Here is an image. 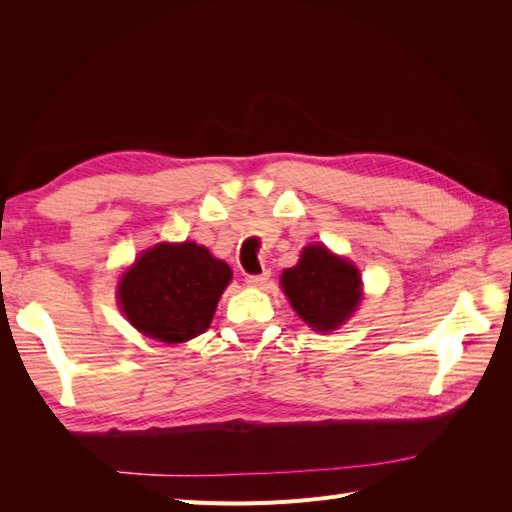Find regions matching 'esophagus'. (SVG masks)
<instances>
[{
    "label": "esophagus",
    "mask_w": 512,
    "mask_h": 512,
    "mask_svg": "<svg viewBox=\"0 0 512 512\" xmlns=\"http://www.w3.org/2000/svg\"><path fill=\"white\" fill-rule=\"evenodd\" d=\"M245 282H247V286H252V288H262L269 282V271L258 273V275H247Z\"/></svg>",
    "instance_id": "esophagus-1"
}]
</instances>
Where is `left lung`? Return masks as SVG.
Masks as SVG:
<instances>
[{"label":"left lung","mask_w":512,"mask_h":512,"mask_svg":"<svg viewBox=\"0 0 512 512\" xmlns=\"http://www.w3.org/2000/svg\"><path fill=\"white\" fill-rule=\"evenodd\" d=\"M290 305L314 331H333L350 318L361 299V277L348 260L324 245H309L297 267L282 273Z\"/></svg>","instance_id":"left-lung-1"}]
</instances>
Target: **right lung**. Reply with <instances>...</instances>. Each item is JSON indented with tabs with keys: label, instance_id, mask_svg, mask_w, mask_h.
Returning <instances> with one entry per match:
<instances>
[{
	"label": "right lung",
	"instance_id": "1",
	"mask_svg": "<svg viewBox=\"0 0 512 512\" xmlns=\"http://www.w3.org/2000/svg\"><path fill=\"white\" fill-rule=\"evenodd\" d=\"M230 277L203 245L160 243L121 277L119 303L143 335L181 344L205 333Z\"/></svg>",
	"mask_w": 512,
	"mask_h": 512
}]
</instances>
